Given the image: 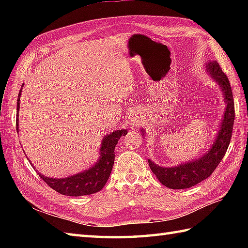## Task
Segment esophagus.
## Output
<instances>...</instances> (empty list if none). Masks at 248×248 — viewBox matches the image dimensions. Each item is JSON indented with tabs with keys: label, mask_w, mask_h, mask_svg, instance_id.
<instances>
[{
	"label": "esophagus",
	"mask_w": 248,
	"mask_h": 248,
	"mask_svg": "<svg viewBox=\"0 0 248 248\" xmlns=\"http://www.w3.org/2000/svg\"><path fill=\"white\" fill-rule=\"evenodd\" d=\"M127 123H128V124L130 125V127H135V125L140 123L139 115L138 114H131L129 116Z\"/></svg>",
	"instance_id": "obj_1"
}]
</instances>
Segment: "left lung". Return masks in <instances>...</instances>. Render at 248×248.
<instances>
[{"label":"left lung","instance_id":"8db88e82","mask_svg":"<svg viewBox=\"0 0 248 248\" xmlns=\"http://www.w3.org/2000/svg\"><path fill=\"white\" fill-rule=\"evenodd\" d=\"M204 66L210 78L217 83L220 91L223 92L226 108L222 123L219 124L218 132L212 141L211 147L205 154L195 157L192 161L181 163L177 166L163 167L148 159L152 172L166 187L173 189L188 188L209 178L223 160L231 140L234 121V102L229 80L215 61L207 62ZM140 131L141 135L145 138L144 129Z\"/></svg>","mask_w":248,"mask_h":248}]
</instances>
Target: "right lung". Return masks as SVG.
<instances>
[{
  "label": "right lung",
  "instance_id": "right-lung-1",
  "mask_svg": "<svg viewBox=\"0 0 248 248\" xmlns=\"http://www.w3.org/2000/svg\"><path fill=\"white\" fill-rule=\"evenodd\" d=\"M23 87V85H22ZM22 88L20 89L18 94L17 103V132H19V108H20V97ZM128 133L127 130H116L112 133L105 135L100 147V156L94 164L76 175L66 178H51L46 177L43 173L38 172L40 178L52 187L54 191L66 196H84L99 192L105 186L108 179L113 170L115 160V147L117 145L120 138ZM33 166V164H31ZM34 167V166H33ZM35 168V167H34ZM36 170V168H35ZM37 171V170H36Z\"/></svg>",
  "mask_w": 248,
  "mask_h": 248
}]
</instances>
